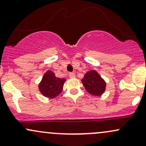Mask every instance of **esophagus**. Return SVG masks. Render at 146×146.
I'll return each instance as SVG.
<instances>
[{
    "instance_id": "1",
    "label": "esophagus",
    "mask_w": 146,
    "mask_h": 146,
    "mask_svg": "<svg viewBox=\"0 0 146 146\" xmlns=\"http://www.w3.org/2000/svg\"><path fill=\"white\" fill-rule=\"evenodd\" d=\"M68 76H69L70 78H75V74L74 73H68Z\"/></svg>"
}]
</instances>
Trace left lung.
Returning a JSON list of instances; mask_svg holds the SVG:
<instances>
[{"label": "left lung", "instance_id": "8db88e82", "mask_svg": "<svg viewBox=\"0 0 146 146\" xmlns=\"http://www.w3.org/2000/svg\"><path fill=\"white\" fill-rule=\"evenodd\" d=\"M84 86L90 94L100 96L106 89V82L98 72L94 70L87 72L82 80Z\"/></svg>", "mask_w": 146, "mask_h": 146}]
</instances>
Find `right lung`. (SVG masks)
Masks as SVG:
<instances>
[{
    "instance_id": "obj_1",
    "label": "right lung",
    "mask_w": 146,
    "mask_h": 146,
    "mask_svg": "<svg viewBox=\"0 0 146 146\" xmlns=\"http://www.w3.org/2000/svg\"><path fill=\"white\" fill-rule=\"evenodd\" d=\"M65 81V79L56 78L54 73L48 71L39 84V89L42 94L46 98H56L62 90Z\"/></svg>"
}]
</instances>
